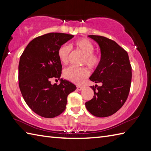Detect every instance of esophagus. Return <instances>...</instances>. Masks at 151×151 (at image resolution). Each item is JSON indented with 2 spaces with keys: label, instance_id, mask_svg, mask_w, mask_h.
I'll use <instances>...</instances> for the list:
<instances>
[{
  "label": "esophagus",
  "instance_id": "esophagus-1",
  "mask_svg": "<svg viewBox=\"0 0 151 151\" xmlns=\"http://www.w3.org/2000/svg\"><path fill=\"white\" fill-rule=\"evenodd\" d=\"M76 88H77L78 90H81V89H82V86L78 85V86H76Z\"/></svg>",
  "mask_w": 151,
  "mask_h": 151
}]
</instances>
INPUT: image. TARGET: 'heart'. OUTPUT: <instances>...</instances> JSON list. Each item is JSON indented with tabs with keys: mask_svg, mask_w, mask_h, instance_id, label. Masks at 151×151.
<instances>
[{
	"mask_svg": "<svg viewBox=\"0 0 151 151\" xmlns=\"http://www.w3.org/2000/svg\"><path fill=\"white\" fill-rule=\"evenodd\" d=\"M76 50L84 54L82 60V65H87L90 69H96L101 62V56L97 52H94L93 44L87 38H81L75 41L73 44ZM70 48L67 45H63L58 50V56L61 62L67 64L69 62L70 56ZM89 71L87 67H69L63 71V76L68 81L75 83L82 84L88 77Z\"/></svg>",
	"mask_w": 151,
	"mask_h": 151,
	"instance_id": "obj_1",
	"label": "heart"
}]
</instances>
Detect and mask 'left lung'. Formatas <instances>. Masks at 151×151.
Returning <instances> with one entry per match:
<instances>
[{
    "label": "left lung",
    "mask_w": 151,
    "mask_h": 151,
    "mask_svg": "<svg viewBox=\"0 0 151 151\" xmlns=\"http://www.w3.org/2000/svg\"><path fill=\"white\" fill-rule=\"evenodd\" d=\"M89 37L99 44L101 52V62L89 79L102 86H91L93 98L85 104L94 116L108 117L116 113L129 97L132 67L127 52L115 41L101 36Z\"/></svg>",
    "instance_id": "left-lung-1"
}]
</instances>
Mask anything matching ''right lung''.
Masks as SVG:
<instances>
[{
  "label": "right lung",
  "instance_id": "1",
  "mask_svg": "<svg viewBox=\"0 0 151 151\" xmlns=\"http://www.w3.org/2000/svg\"><path fill=\"white\" fill-rule=\"evenodd\" d=\"M73 35L52 32L34 38L27 46L19 63V86L24 101L35 113L53 118L65 110L67 96L76 89L75 85L60 80L62 63L58 50Z\"/></svg>",
  "mask_w": 151,
  "mask_h": 151
}]
</instances>
